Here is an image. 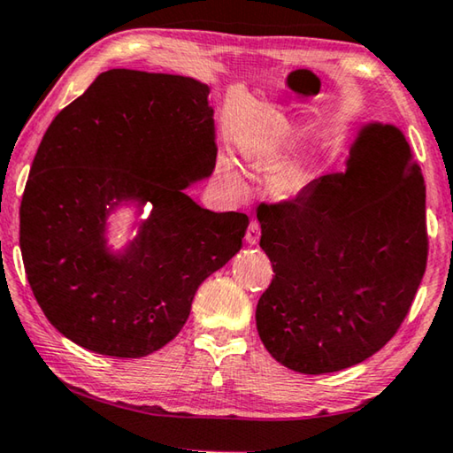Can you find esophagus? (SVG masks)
Masks as SVG:
<instances>
[{
    "label": "esophagus",
    "instance_id": "34e87169",
    "mask_svg": "<svg viewBox=\"0 0 453 453\" xmlns=\"http://www.w3.org/2000/svg\"><path fill=\"white\" fill-rule=\"evenodd\" d=\"M259 224L257 221L251 219L250 226H248V232H245V242H248V245H257L259 242Z\"/></svg>",
    "mask_w": 453,
    "mask_h": 453
}]
</instances>
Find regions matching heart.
Wrapping results in <instances>:
<instances>
[{
	"label": "heart",
	"mask_w": 453,
	"mask_h": 453,
	"mask_svg": "<svg viewBox=\"0 0 453 453\" xmlns=\"http://www.w3.org/2000/svg\"><path fill=\"white\" fill-rule=\"evenodd\" d=\"M250 156L256 157V159H270V157H273V150L272 148H259V150L250 151ZM219 172L229 183H232L235 191H240V194H245V191H248V180H245V173H243L242 167L237 165V162L232 156L221 157ZM303 186H305V178L297 170H289L288 173H283L281 180H280L281 191H286V194H289V196L300 194Z\"/></svg>",
	"instance_id": "heart-1"
}]
</instances>
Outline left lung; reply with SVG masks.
<instances>
[{"instance_id": "obj_1", "label": "left lung", "mask_w": 453, "mask_h": 453, "mask_svg": "<svg viewBox=\"0 0 453 453\" xmlns=\"http://www.w3.org/2000/svg\"><path fill=\"white\" fill-rule=\"evenodd\" d=\"M257 221L275 275L256 324L275 362L340 372L392 340L427 262L426 186L400 127L364 124L346 172L259 205Z\"/></svg>"}]
</instances>
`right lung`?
Listing matches in <instances>:
<instances>
[{
    "instance_id": "obj_1",
    "label": "right lung",
    "mask_w": 453,
    "mask_h": 453,
    "mask_svg": "<svg viewBox=\"0 0 453 453\" xmlns=\"http://www.w3.org/2000/svg\"><path fill=\"white\" fill-rule=\"evenodd\" d=\"M210 88L194 78L110 70L61 110L37 148L19 210L27 281L50 324L102 356L143 357L172 342L197 288L237 251L250 219L186 189L216 167ZM121 250L106 219L141 215Z\"/></svg>"
}]
</instances>
